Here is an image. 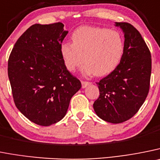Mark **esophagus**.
<instances>
[{
    "label": "esophagus",
    "mask_w": 160,
    "mask_h": 160,
    "mask_svg": "<svg viewBox=\"0 0 160 160\" xmlns=\"http://www.w3.org/2000/svg\"><path fill=\"white\" fill-rule=\"evenodd\" d=\"M91 84L90 82H84V81H82V87L84 89V88H86V86H90V85Z\"/></svg>",
    "instance_id": "1"
}]
</instances>
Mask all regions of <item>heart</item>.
<instances>
[{"label":"heart","instance_id":"obj_1","mask_svg":"<svg viewBox=\"0 0 160 160\" xmlns=\"http://www.w3.org/2000/svg\"><path fill=\"white\" fill-rule=\"evenodd\" d=\"M71 43H62L60 53L67 70L82 67L84 75L104 76L119 65L124 51L122 36L116 30L81 27L72 34ZM85 59H84V58Z\"/></svg>","mask_w":160,"mask_h":160}]
</instances>
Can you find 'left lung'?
I'll return each instance as SVG.
<instances>
[{
  "mask_svg": "<svg viewBox=\"0 0 160 160\" xmlns=\"http://www.w3.org/2000/svg\"><path fill=\"white\" fill-rule=\"evenodd\" d=\"M114 25L124 33V54L115 70L97 83L100 95L93 106L101 119L119 124L137 113L147 98L152 58L141 35L132 24L116 22Z\"/></svg>",
  "mask_w": 160,
  "mask_h": 160,
  "instance_id": "8db88e82",
  "label": "left lung"
}]
</instances>
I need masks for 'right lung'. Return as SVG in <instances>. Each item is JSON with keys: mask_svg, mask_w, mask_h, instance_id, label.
I'll return each instance as SVG.
<instances>
[{"mask_svg": "<svg viewBox=\"0 0 160 160\" xmlns=\"http://www.w3.org/2000/svg\"><path fill=\"white\" fill-rule=\"evenodd\" d=\"M63 27L62 23L33 24L19 38L8 58V75L16 106L41 126L61 121L71 98L82 87L60 53L68 33Z\"/></svg>", "mask_w": 160, "mask_h": 160, "instance_id": "obj_1", "label": "right lung"}]
</instances>
